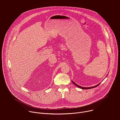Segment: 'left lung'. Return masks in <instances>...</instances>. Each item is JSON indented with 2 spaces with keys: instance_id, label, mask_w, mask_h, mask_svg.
I'll return each mask as SVG.
<instances>
[{
  "instance_id": "8db88e82",
  "label": "left lung",
  "mask_w": 120,
  "mask_h": 120,
  "mask_svg": "<svg viewBox=\"0 0 120 120\" xmlns=\"http://www.w3.org/2000/svg\"><path fill=\"white\" fill-rule=\"evenodd\" d=\"M72 82H73V83L75 85H76V86H77V87H78L79 88H81V89H91V88H95V87H97V86H98V85L100 84V83H99L98 84H97V85H95V86H92V87H82V86H79V85H78V84H76L73 81H72Z\"/></svg>"
}]
</instances>
